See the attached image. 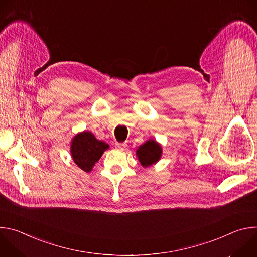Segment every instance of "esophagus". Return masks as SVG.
Here are the masks:
<instances>
[{
    "label": "esophagus",
    "instance_id": "esophagus-1",
    "mask_svg": "<svg viewBox=\"0 0 257 257\" xmlns=\"http://www.w3.org/2000/svg\"><path fill=\"white\" fill-rule=\"evenodd\" d=\"M116 148L117 149H119V150H122V151H124V150H126V148H127V143L126 142H117L116 144Z\"/></svg>",
    "mask_w": 257,
    "mask_h": 257
}]
</instances>
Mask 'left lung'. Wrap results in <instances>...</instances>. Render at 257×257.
<instances>
[{"label":"left lung","instance_id":"left-lung-1","mask_svg":"<svg viewBox=\"0 0 257 257\" xmlns=\"http://www.w3.org/2000/svg\"><path fill=\"white\" fill-rule=\"evenodd\" d=\"M162 153V146L156 140L150 139L139 146L136 156L142 167H150L159 162Z\"/></svg>","mask_w":257,"mask_h":257}]
</instances>
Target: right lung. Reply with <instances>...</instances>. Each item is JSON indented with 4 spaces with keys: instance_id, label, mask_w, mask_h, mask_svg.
I'll return each instance as SVG.
<instances>
[{
    "instance_id": "1",
    "label": "right lung",
    "mask_w": 257,
    "mask_h": 257,
    "mask_svg": "<svg viewBox=\"0 0 257 257\" xmlns=\"http://www.w3.org/2000/svg\"><path fill=\"white\" fill-rule=\"evenodd\" d=\"M107 149L108 144L97 140L91 132L83 131L72 139L70 152L74 163L81 170L89 173Z\"/></svg>"
}]
</instances>
